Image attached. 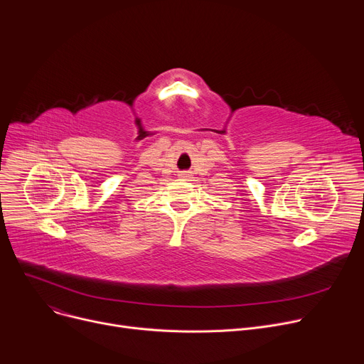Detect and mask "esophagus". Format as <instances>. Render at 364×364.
<instances>
[{
    "label": "esophagus",
    "instance_id": "1",
    "mask_svg": "<svg viewBox=\"0 0 364 364\" xmlns=\"http://www.w3.org/2000/svg\"><path fill=\"white\" fill-rule=\"evenodd\" d=\"M188 176H190L188 171H181V173H180V177H181V178H187Z\"/></svg>",
    "mask_w": 364,
    "mask_h": 364
}]
</instances>
